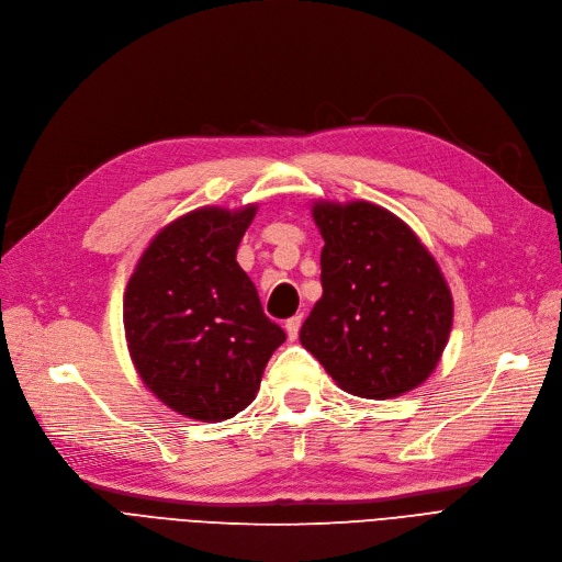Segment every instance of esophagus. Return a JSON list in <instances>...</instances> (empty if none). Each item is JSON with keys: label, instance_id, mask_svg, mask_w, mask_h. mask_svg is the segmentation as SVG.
<instances>
[{"label": "esophagus", "instance_id": "34e87169", "mask_svg": "<svg viewBox=\"0 0 562 562\" xmlns=\"http://www.w3.org/2000/svg\"><path fill=\"white\" fill-rule=\"evenodd\" d=\"M301 324H303V315H294V317H289V319L284 322V328H286V336H289V340H296Z\"/></svg>", "mask_w": 562, "mask_h": 562}]
</instances>
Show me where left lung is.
Returning a JSON list of instances; mask_svg holds the SVG:
<instances>
[{
  "label": "left lung",
  "instance_id": "1",
  "mask_svg": "<svg viewBox=\"0 0 562 562\" xmlns=\"http://www.w3.org/2000/svg\"><path fill=\"white\" fill-rule=\"evenodd\" d=\"M322 289L301 342L330 378L361 398L419 386L447 345L453 303L412 228L366 201L317 203Z\"/></svg>",
  "mask_w": 562,
  "mask_h": 562
}]
</instances>
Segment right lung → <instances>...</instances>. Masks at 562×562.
<instances>
[{
	"mask_svg": "<svg viewBox=\"0 0 562 562\" xmlns=\"http://www.w3.org/2000/svg\"><path fill=\"white\" fill-rule=\"evenodd\" d=\"M255 213L257 205L201 207L176 220L145 249L124 292V334L140 380L190 419L222 422L245 409L286 340L236 261Z\"/></svg>",
	"mask_w": 562,
	"mask_h": 562,
	"instance_id": "add662e5",
	"label": "right lung"
}]
</instances>
